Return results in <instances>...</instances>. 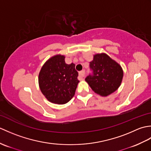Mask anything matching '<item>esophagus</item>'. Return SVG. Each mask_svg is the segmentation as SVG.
Returning <instances> with one entry per match:
<instances>
[{"label":"esophagus","instance_id":"34e87169","mask_svg":"<svg viewBox=\"0 0 151 151\" xmlns=\"http://www.w3.org/2000/svg\"><path fill=\"white\" fill-rule=\"evenodd\" d=\"M86 76V72L85 70H82L79 73V77L81 78L82 80H84Z\"/></svg>","mask_w":151,"mask_h":151}]
</instances>
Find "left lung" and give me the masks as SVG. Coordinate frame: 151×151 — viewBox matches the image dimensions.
I'll use <instances>...</instances> for the list:
<instances>
[{"mask_svg": "<svg viewBox=\"0 0 151 151\" xmlns=\"http://www.w3.org/2000/svg\"><path fill=\"white\" fill-rule=\"evenodd\" d=\"M91 74L86 78L93 91L101 96H108L121 85L123 71L121 67L106 54H97L89 62Z\"/></svg>", "mask_w": 151, "mask_h": 151, "instance_id": "obj_1", "label": "left lung"}]
</instances>
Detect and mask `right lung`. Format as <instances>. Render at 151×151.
<instances>
[{"mask_svg": "<svg viewBox=\"0 0 151 151\" xmlns=\"http://www.w3.org/2000/svg\"><path fill=\"white\" fill-rule=\"evenodd\" d=\"M75 65L65 63V56L56 55L44 64L39 74L42 93L52 103L63 104L75 95L79 82Z\"/></svg>", "mask_w": 151, "mask_h": 151, "instance_id": "right-lung-1", "label": "right lung"}]
</instances>
